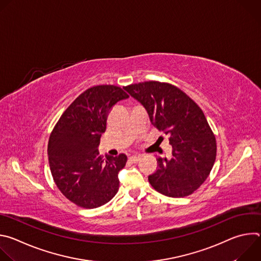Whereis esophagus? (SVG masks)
I'll return each instance as SVG.
<instances>
[{
    "label": "esophagus",
    "mask_w": 261,
    "mask_h": 261,
    "mask_svg": "<svg viewBox=\"0 0 261 261\" xmlns=\"http://www.w3.org/2000/svg\"><path fill=\"white\" fill-rule=\"evenodd\" d=\"M140 159H141L140 156H130L129 157V161L131 163H137L138 161H140Z\"/></svg>",
    "instance_id": "34e87169"
}]
</instances>
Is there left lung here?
I'll list each match as a JSON object with an SVG mask.
<instances>
[{"label": "left lung", "instance_id": "obj_1", "mask_svg": "<svg viewBox=\"0 0 261 261\" xmlns=\"http://www.w3.org/2000/svg\"><path fill=\"white\" fill-rule=\"evenodd\" d=\"M146 109L153 125L168 136L171 159L158 158L148 181L168 197L196 191L210 175L217 155L215 135L201 108L181 90L155 81L124 88Z\"/></svg>", "mask_w": 261, "mask_h": 261}]
</instances>
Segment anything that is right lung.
<instances>
[{"mask_svg": "<svg viewBox=\"0 0 261 261\" xmlns=\"http://www.w3.org/2000/svg\"><path fill=\"white\" fill-rule=\"evenodd\" d=\"M128 97L117 86L92 87L68 106L54 127L47 145L51 175L62 194L74 204L95 208L117 194L118 173L125 167L127 156H108L104 161L97 147L110 109Z\"/></svg>", "mask_w": 261, "mask_h": 261, "instance_id": "1", "label": "right lung"}]
</instances>
